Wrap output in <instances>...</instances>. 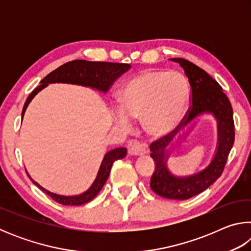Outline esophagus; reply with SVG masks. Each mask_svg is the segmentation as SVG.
Listing matches in <instances>:
<instances>
[{
    "label": "esophagus",
    "instance_id": "1",
    "mask_svg": "<svg viewBox=\"0 0 251 251\" xmlns=\"http://www.w3.org/2000/svg\"><path fill=\"white\" fill-rule=\"evenodd\" d=\"M127 150H128V152L130 155H135V156H139V155H144L148 151V145L145 143H142L139 141H136V139H133L128 143L127 145Z\"/></svg>",
    "mask_w": 251,
    "mask_h": 251
}]
</instances>
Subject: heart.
<instances>
[{
	"instance_id": "1",
	"label": "heart",
	"mask_w": 251,
	"mask_h": 251,
	"mask_svg": "<svg viewBox=\"0 0 251 251\" xmlns=\"http://www.w3.org/2000/svg\"><path fill=\"white\" fill-rule=\"evenodd\" d=\"M122 109L114 110V120L124 128L131 121H144V127L154 137L172 134L182 121L188 101V85L178 73L146 70L133 76L120 92Z\"/></svg>"
}]
</instances>
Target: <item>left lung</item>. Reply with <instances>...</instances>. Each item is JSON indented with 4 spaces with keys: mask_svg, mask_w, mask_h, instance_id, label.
<instances>
[{
    "mask_svg": "<svg viewBox=\"0 0 251 251\" xmlns=\"http://www.w3.org/2000/svg\"><path fill=\"white\" fill-rule=\"evenodd\" d=\"M185 71L192 88V105L182 118L179 126L172 134L164 136L151 144V158L155 171L151 178V188L159 196L168 199H189L202 193L222 176L225 165L235 142V124L230 101L223 88L205 71L184 58H171ZM210 112L218 121L219 139L215 156L205 169L186 177L174 176L167 168L168 147L179 129L190 124L195 118Z\"/></svg>",
    "mask_w": 251,
    "mask_h": 251,
    "instance_id": "obj_1",
    "label": "left lung"
}]
</instances>
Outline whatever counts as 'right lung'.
Listing matches in <instances>:
<instances>
[{
	"label": "right lung",
	"instance_id": "1",
	"mask_svg": "<svg viewBox=\"0 0 251 251\" xmlns=\"http://www.w3.org/2000/svg\"><path fill=\"white\" fill-rule=\"evenodd\" d=\"M129 69L130 65L124 64V63L90 62L84 61V59H75V61L66 63V64L57 67L55 71L50 72L48 76H45V77L41 80L40 86H37L35 90L28 95L27 100L23 106L22 120L25 110H26L28 104L31 103L33 97L40 91L48 86L49 84L67 83L82 85V86L91 87L100 92L106 93L108 91V88L112 86V84ZM126 154L127 150L124 147L115 148V150H112L108 152H106L94 182H93L92 186L86 190V192H84L80 195H76V196H62V195L50 193L37 184L35 180H33L32 178L29 177L28 174H26L28 177L31 178L33 184L36 185L40 189L48 194L53 201L65 206H78L91 201L93 198L96 197V195L100 193V190L103 188L106 180H107L110 173V168H112L114 161L124 158Z\"/></svg>",
	"mask_w": 251,
	"mask_h": 251
}]
</instances>
